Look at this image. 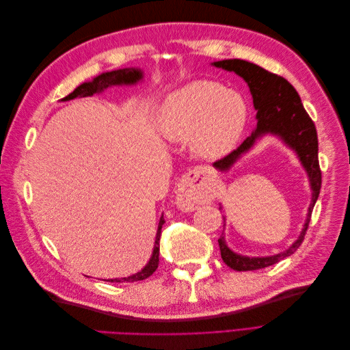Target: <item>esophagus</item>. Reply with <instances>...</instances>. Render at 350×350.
Here are the masks:
<instances>
[{"label": "esophagus", "instance_id": "esophagus-1", "mask_svg": "<svg viewBox=\"0 0 350 350\" xmlns=\"http://www.w3.org/2000/svg\"><path fill=\"white\" fill-rule=\"evenodd\" d=\"M215 191V184L206 171L194 169L183 176L178 184L176 204L183 210H194L203 201L211 197Z\"/></svg>", "mask_w": 350, "mask_h": 350}]
</instances>
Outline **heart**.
<instances>
[{
  "instance_id": "1",
  "label": "heart",
  "mask_w": 350,
  "mask_h": 350,
  "mask_svg": "<svg viewBox=\"0 0 350 350\" xmlns=\"http://www.w3.org/2000/svg\"><path fill=\"white\" fill-rule=\"evenodd\" d=\"M247 120L242 94L217 81L196 80L167 94L157 125L166 140H189L198 156L217 159L237 146Z\"/></svg>"
}]
</instances>
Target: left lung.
Masks as SVG:
<instances>
[{
	"instance_id": "8db88e82",
	"label": "left lung",
	"mask_w": 350,
	"mask_h": 350,
	"mask_svg": "<svg viewBox=\"0 0 350 350\" xmlns=\"http://www.w3.org/2000/svg\"><path fill=\"white\" fill-rule=\"evenodd\" d=\"M211 66L235 72L237 76L243 79V81L248 84L254 108L257 111V125L251 135L247 137V140L237 150L221 159V161L215 162L213 167H216L221 174L229 172L239 159L245 156L256 146L258 140H261L266 135H273L278 137L299 159L310 181L311 203L308 207V213H306L305 224L298 239L289 248H286L284 251H280L278 254H273V256L248 257L232 251L228 247L224 234L217 239L220 256L226 266L237 271L258 270L269 267L271 264H276L280 260L292 256L304 241L305 232L310 225L312 208L321 189V171L319 165V137H317V130L312 120L304 109L298 92L293 89L292 84L286 79L243 59L216 61L211 62ZM221 208L224 207L220 206V210Z\"/></svg>"
}]
</instances>
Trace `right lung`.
<instances>
[{"mask_svg":"<svg viewBox=\"0 0 350 350\" xmlns=\"http://www.w3.org/2000/svg\"><path fill=\"white\" fill-rule=\"evenodd\" d=\"M144 79V71L139 67H130V68H120V70H113V71H107L102 72L99 76L94 77L90 81H84L83 84L77 89H74L68 96H66L64 99H61V102H67L71 99L76 98H86V96H92L93 93L105 90L112 86H134V84L143 81ZM165 224L163 215L159 219V225H157V232H156V239H154V247H153V252L150 260L147 261L146 266L131 276L129 278H118V279H102L105 282H116V283H122V282H139V280H144L156 271L157 266H159V241H161V234H162V226Z\"/></svg>","mask_w":350,"mask_h":350,"instance_id":"1","label":"right lung"}]
</instances>
